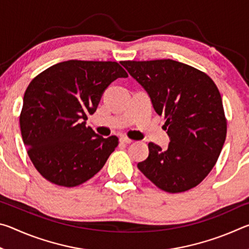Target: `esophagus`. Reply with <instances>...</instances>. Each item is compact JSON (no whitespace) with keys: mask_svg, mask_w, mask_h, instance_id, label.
Wrapping results in <instances>:
<instances>
[{"mask_svg":"<svg viewBox=\"0 0 249 249\" xmlns=\"http://www.w3.org/2000/svg\"><path fill=\"white\" fill-rule=\"evenodd\" d=\"M120 142H123V144H130V142H133L132 140H129V138L126 137V136H122L120 138Z\"/></svg>","mask_w":249,"mask_h":249,"instance_id":"esophagus-1","label":"esophagus"}]
</instances>
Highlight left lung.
<instances>
[{
	"label": "left lung",
	"instance_id": "obj_1",
	"mask_svg": "<svg viewBox=\"0 0 249 249\" xmlns=\"http://www.w3.org/2000/svg\"><path fill=\"white\" fill-rule=\"evenodd\" d=\"M165 116L167 150L149 142V155L137 163L151 182L169 193L196 187L215 166L226 137L222 98L208 74L182 62L161 59L122 61Z\"/></svg>",
	"mask_w": 249,
	"mask_h": 249
}]
</instances>
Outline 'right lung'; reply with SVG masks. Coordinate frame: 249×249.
<instances>
[{
	"label": "right lung",
	"instance_id": "add662e5",
	"mask_svg": "<svg viewBox=\"0 0 249 249\" xmlns=\"http://www.w3.org/2000/svg\"><path fill=\"white\" fill-rule=\"evenodd\" d=\"M127 77L114 61L68 60L32 80L19 125L29 158L45 179L70 188L102 169L119 138H103L86 121L109 84Z\"/></svg>",
	"mask_w": 249,
	"mask_h": 249
}]
</instances>
